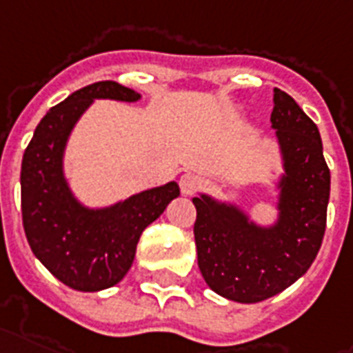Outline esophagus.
Here are the masks:
<instances>
[{
	"label": "esophagus",
	"instance_id": "esophagus-1",
	"mask_svg": "<svg viewBox=\"0 0 353 353\" xmlns=\"http://www.w3.org/2000/svg\"><path fill=\"white\" fill-rule=\"evenodd\" d=\"M198 187H200V181H198V177L194 174L187 172V174L179 177V189H181L183 194H194Z\"/></svg>",
	"mask_w": 353,
	"mask_h": 353
}]
</instances>
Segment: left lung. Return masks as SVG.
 Masks as SVG:
<instances>
[{
  "mask_svg": "<svg viewBox=\"0 0 353 353\" xmlns=\"http://www.w3.org/2000/svg\"><path fill=\"white\" fill-rule=\"evenodd\" d=\"M273 104L271 127L284 166L276 223L260 226L234 203L192 198L198 268L208 286L230 301L258 303L288 288L314 262L325 234L331 176L318 127L276 88Z\"/></svg>",
  "mask_w": 353,
  "mask_h": 353,
  "instance_id": "obj_1",
  "label": "left lung"
}]
</instances>
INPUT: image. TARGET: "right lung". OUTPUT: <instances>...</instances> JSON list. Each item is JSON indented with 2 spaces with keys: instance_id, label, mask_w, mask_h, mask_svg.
Masks as SVG:
<instances>
[{
  "instance_id": "obj_1",
  "label": "right lung",
  "mask_w": 353,
  "mask_h": 353,
  "mask_svg": "<svg viewBox=\"0 0 353 353\" xmlns=\"http://www.w3.org/2000/svg\"><path fill=\"white\" fill-rule=\"evenodd\" d=\"M95 99L137 103L121 83L95 82L46 112L23 151L22 221L33 254L57 281L78 292L117 284L130 270L138 239L179 196L176 181L142 190L110 208L91 210L72 194L63 174L70 130Z\"/></svg>"
}]
</instances>
